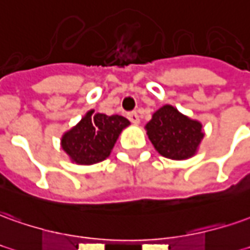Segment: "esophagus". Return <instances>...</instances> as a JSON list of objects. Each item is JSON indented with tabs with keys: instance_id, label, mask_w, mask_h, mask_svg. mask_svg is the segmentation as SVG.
<instances>
[{
	"instance_id": "esophagus-1",
	"label": "esophagus",
	"mask_w": 250,
	"mask_h": 250,
	"mask_svg": "<svg viewBox=\"0 0 250 250\" xmlns=\"http://www.w3.org/2000/svg\"><path fill=\"white\" fill-rule=\"evenodd\" d=\"M127 118H128V120H130L131 123H134V125H138V123H139V115H138L135 111L127 113Z\"/></svg>"
}]
</instances>
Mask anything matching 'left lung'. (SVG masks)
I'll return each mask as SVG.
<instances>
[{"instance_id": "obj_1", "label": "left lung", "mask_w": 250, "mask_h": 250, "mask_svg": "<svg viewBox=\"0 0 250 250\" xmlns=\"http://www.w3.org/2000/svg\"><path fill=\"white\" fill-rule=\"evenodd\" d=\"M155 150L170 160H186L195 154L203 138L202 125L187 118L172 105H164L146 125Z\"/></svg>"}]
</instances>
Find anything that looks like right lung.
<instances>
[{
  "label": "right lung",
  "instance_id": "obj_1",
  "mask_svg": "<svg viewBox=\"0 0 250 250\" xmlns=\"http://www.w3.org/2000/svg\"><path fill=\"white\" fill-rule=\"evenodd\" d=\"M130 122L120 116H107L89 111L78 125L62 138V147L77 164L90 165L105 160L122 130Z\"/></svg>",
  "mask_w": 250,
  "mask_h": 250
}]
</instances>
